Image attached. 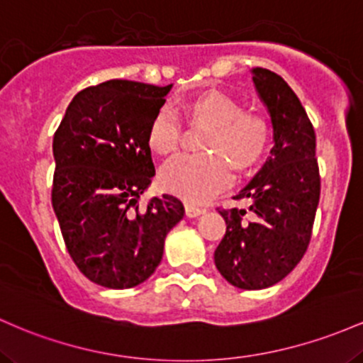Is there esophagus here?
I'll use <instances>...</instances> for the list:
<instances>
[{"label":"esophagus","instance_id":"1","mask_svg":"<svg viewBox=\"0 0 363 363\" xmlns=\"http://www.w3.org/2000/svg\"><path fill=\"white\" fill-rule=\"evenodd\" d=\"M185 213L189 218H197V216H201L203 213L202 207L195 206L192 202H185Z\"/></svg>","mask_w":363,"mask_h":363}]
</instances>
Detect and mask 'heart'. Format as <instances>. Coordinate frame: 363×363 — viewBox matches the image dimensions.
<instances>
[{"instance_id": "1", "label": "heart", "mask_w": 363, "mask_h": 363, "mask_svg": "<svg viewBox=\"0 0 363 363\" xmlns=\"http://www.w3.org/2000/svg\"><path fill=\"white\" fill-rule=\"evenodd\" d=\"M192 125L207 127L201 147L207 154H183L162 166L160 182L171 194L202 202L230 185V165L250 169L262 160L272 138L269 115L242 103L226 92L209 91L190 101L185 108ZM182 125L169 106H162L150 120L149 147L160 156L177 152ZM228 162L226 163L225 161Z\"/></svg>"}]
</instances>
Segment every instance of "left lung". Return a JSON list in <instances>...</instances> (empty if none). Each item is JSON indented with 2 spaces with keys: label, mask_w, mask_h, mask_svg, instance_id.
<instances>
[{
  "label": "left lung",
  "mask_w": 363,
  "mask_h": 363,
  "mask_svg": "<svg viewBox=\"0 0 363 363\" xmlns=\"http://www.w3.org/2000/svg\"><path fill=\"white\" fill-rule=\"evenodd\" d=\"M252 73L269 109L274 147L259 173L233 197L247 199L250 207H219L226 233L216 248L214 262L233 286L262 290L290 274L307 252L320 177L315 132L296 94L278 73L266 68Z\"/></svg>",
  "instance_id": "left-lung-1"
}]
</instances>
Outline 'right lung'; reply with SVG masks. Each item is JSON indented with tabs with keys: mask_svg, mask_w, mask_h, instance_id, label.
Returning <instances> with one entry per match:
<instances>
[{
	"mask_svg": "<svg viewBox=\"0 0 363 363\" xmlns=\"http://www.w3.org/2000/svg\"><path fill=\"white\" fill-rule=\"evenodd\" d=\"M171 85L108 80L73 97L52 138L51 202L68 254L92 283L133 288L156 271L180 199H138L156 174L147 130Z\"/></svg>",
	"mask_w": 363,
	"mask_h": 363,
	"instance_id": "obj_1",
	"label": "right lung"
}]
</instances>
